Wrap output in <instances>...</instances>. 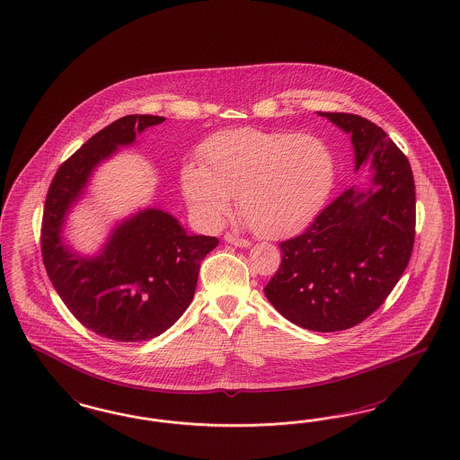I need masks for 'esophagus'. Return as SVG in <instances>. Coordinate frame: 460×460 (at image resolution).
<instances>
[{
	"instance_id": "1",
	"label": "esophagus",
	"mask_w": 460,
	"mask_h": 460,
	"mask_svg": "<svg viewBox=\"0 0 460 460\" xmlns=\"http://www.w3.org/2000/svg\"><path fill=\"white\" fill-rule=\"evenodd\" d=\"M225 242H228V243H232V245H235V247H251V242L249 240H245V238L237 237V235H234V234H226L225 235Z\"/></svg>"
}]
</instances>
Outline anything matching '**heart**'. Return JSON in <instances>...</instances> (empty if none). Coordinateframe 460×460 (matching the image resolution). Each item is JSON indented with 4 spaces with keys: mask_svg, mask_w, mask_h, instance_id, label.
<instances>
[{
    "mask_svg": "<svg viewBox=\"0 0 460 460\" xmlns=\"http://www.w3.org/2000/svg\"><path fill=\"white\" fill-rule=\"evenodd\" d=\"M201 163L181 171L182 193L194 215L220 226L238 194L243 220L267 238L306 228L335 184V161L313 135L235 128L211 135Z\"/></svg>",
    "mask_w": 460,
    "mask_h": 460,
    "instance_id": "b5f03b06",
    "label": "heart"
}]
</instances>
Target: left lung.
<instances>
[{"mask_svg": "<svg viewBox=\"0 0 460 460\" xmlns=\"http://www.w3.org/2000/svg\"><path fill=\"white\" fill-rule=\"evenodd\" d=\"M318 115L350 135L356 171L371 165V188L345 190L301 235L281 242V266L264 293L291 323L341 332L371 316L410 262L415 181L381 127L350 113Z\"/></svg>", "mask_w": 460, "mask_h": 460, "instance_id": "left-lung-1", "label": "left lung"}]
</instances>
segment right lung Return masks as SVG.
<instances>
[{
    "instance_id": "obj_1",
    "label": "right lung",
    "mask_w": 460,
    "mask_h": 460,
    "mask_svg": "<svg viewBox=\"0 0 460 460\" xmlns=\"http://www.w3.org/2000/svg\"><path fill=\"white\" fill-rule=\"evenodd\" d=\"M164 119L128 115L104 127L60 164L45 199L40 238L49 279L79 323L111 341H150L174 325L193 301L201 261L218 245V238L190 235L157 208L119 223L98 255H79L64 242L66 217L93 171Z\"/></svg>"
}]
</instances>
